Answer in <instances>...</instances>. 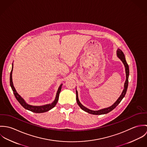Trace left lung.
Wrapping results in <instances>:
<instances>
[{
    "label": "left lung",
    "instance_id": "1",
    "mask_svg": "<svg viewBox=\"0 0 147 147\" xmlns=\"http://www.w3.org/2000/svg\"><path fill=\"white\" fill-rule=\"evenodd\" d=\"M117 56L122 61V62L125 65V70H126V80L125 83V86H124V89L121 95V96L119 97V98L117 100V101L110 107H107V108H105V109H101V110H97V111H93V110H89L88 109V108L85 107V106H84L83 105H82L79 99H78V92L76 90V101H77V103L79 105V106L80 107V108L83 110L89 113V114H94V115H101V114H107L109 112H110L111 111H112L113 109H114L117 106V105H118L121 101H122V100L123 98V97H125V94H126V92H127V87H128V76H129V67H128V65L126 61V58H125V54H123V51L118 49L117 50Z\"/></svg>",
    "mask_w": 147,
    "mask_h": 147
}]
</instances>
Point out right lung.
Wrapping results in <instances>:
<instances>
[{"label": "right lung", "mask_w": 147, "mask_h": 147, "mask_svg": "<svg viewBox=\"0 0 147 147\" xmlns=\"http://www.w3.org/2000/svg\"><path fill=\"white\" fill-rule=\"evenodd\" d=\"M12 70H13V64H12V70L11 71V74H10V85L12 88V89L13 90V94L16 97V98L17 99V100L19 101V102L21 104V106L25 108V109H27L29 111H31L32 112L34 113H45L46 112L49 110H50V109H53L58 102V98H59V93L61 92V89H62V84H61V85L59 86L58 90L57 91V95H56V97L55 100L54 101V102L51 104H47V105H43V106H32V105H28V104H26L24 100L21 97V96L17 93L13 85V82H12Z\"/></svg>", "instance_id": "add662e5"}]
</instances>
